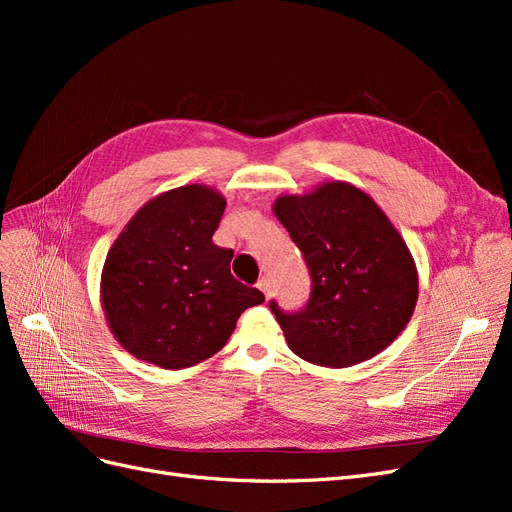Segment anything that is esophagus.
I'll use <instances>...</instances> for the list:
<instances>
[{"instance_id": "esophagus-1", "label": "esophagus", "mask_w": 512, "mask_h": 512, "mask_svg": "<svg viewBox=\"0 0 512 512\" xmlns=\"http://www.w3.org/2000/svg\"><path fill=\"white\" fill-rule=\"evenodd\" d=\"M258 288L262 290V294H265V299H269V297H271L273 286H271V280H269V277H262V280L258 282Z\"/></svg>"}]
</instances>
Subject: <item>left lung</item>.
Masks as SVG:
<instances>
[{"instance_id": "left-lung-1", "label": "left lung", "mask_w": 512, "mask_h": 512, "mask_svg": "<svg viewBox=\"0 0 512 512\" xmlns=\"http://www.w3.org/2000/svg\"><path fill=\"white\" fill-rule=\"evenodd\" d=\"M273 213L297 243L312 277L299 312H271L288 348L322 367L371 359L406 329L418 299L414 258L374 198L346 181L280 196Z\"/></svg>"}]
</instances>
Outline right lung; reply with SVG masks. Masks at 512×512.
<instances>
[{"mask_svg": "<svg viewBox=\"0 0 512 512\" xmlns=\"http://www.w3.org/2000/svg\"><path fill=\"white\" fill-rule=\"evenodd\" d=\"M226 200L181 185L136 211L102 269V307L117 342L164 369L192 367L224 348L265 294L230 275L232 250L213 243Z\"/></svg>", "mask_w": 512, "mask_h": 512, "instance_id": "obj_1", "label": "right lung"}]
</instances>
